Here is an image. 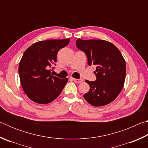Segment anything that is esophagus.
Returning <instances> with one entry per match:
<instances>
[{"label":"esophagus","mask_w":148,"mask_h":148,"mask_svg":"<svg viewBox=\"0 0 148 148\" xmlns=\"http://www.w3.org/2000/svg\"><path fill=\"white\" fill-rule=\"evenodd\" d=\"M72 80H73V81H74V82H76V83H77V84L81 83V82H82V81H83L82 79H76V78H72Z\"/></svg>","instance_id":"34e87169"}]
</instances>
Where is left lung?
Returning a JSON list of instances; mask_svg holds the SVG:
<instances>
[{"instance_id":"1","label":"left lung","mask_w":148,"mask_h":148,"mask_svg":"<svg viewBox=\"0 0 148 148\" xmlns=\"http://www.w3.org/2000/svg\"><path fill=\"white\" fill-rule=\"evenodd\" d=\"M76 46L86 53L88 65L96 66L97 80H86L90 89L84 99L94 106L110 104L118 96L125 83L126 64L121 52L111 42L102 40L78 38Z\"/></svg>"}]
</instances>
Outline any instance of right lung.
Instances as JSON below:
<instances>
[{"instance_id":"obj_1","label":"right lung","mask_w":148,"mask_h":148,"mask_svg":"<svg viewBox=\"0 0 148 148\" xmlns=\"http://www.w3.org/2000/svg\"><path fill=\"white\" fill-rule=\"evenodd\" d=\"M70 38L37 42L24 52L19 64L20 82L27 97L38 104H48L56 99L68 82L51 73L57 55L69 44ZM52 70V69H51Z\"/></svg>"}]
</instances>
